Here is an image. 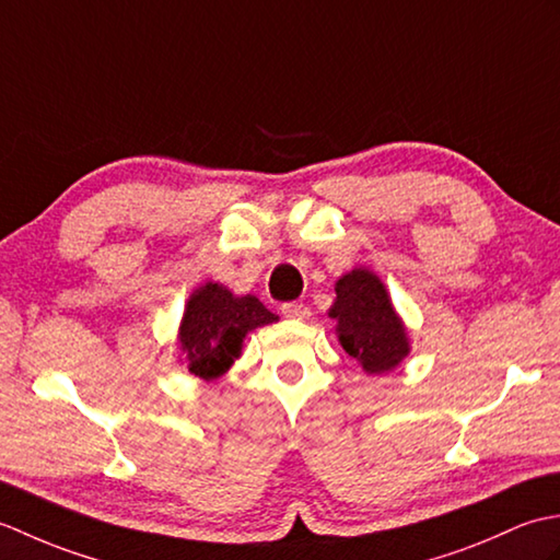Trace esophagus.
<instances>
[{
    "mask_svg": "<svg viewBox=\"0 0 560 560\" xmlns=\"http://www.w3.org/2000/svg\"><path fill=\"white\" fill-rule=\"evenodd\" d=\"M281 313L287 315V317H291V319H307L311 317V307H307L305 303H283L281 305Z\"/></svg>",
    "mask_w": 560,
    "mask_h": 560,
    "instance_id": "esophagus-1",
    "label": "esophagus"
}]
</instances>
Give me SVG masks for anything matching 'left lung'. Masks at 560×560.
Returning a JSON list of instances; mask_svg holds the SVG:
<instances>
[{
	"instance_id": "left-lung-1",
	"label": "left lung",
	"mask_w": 560,
	"mask_h": 560,
	"mask_svg": "<svg viewBox=\"0 0 560 560\" xmlns=\"http://www.w3.org/2000/svg\"><path fill=\"white\" fill-rule=\"evenodd\" d=\"M329 315L337 319L343 351L363 365L365 373H385L409 353L404 331L389 295L375 273L353 269L337 281V301Z\"/></svg>"
}]
</instances>
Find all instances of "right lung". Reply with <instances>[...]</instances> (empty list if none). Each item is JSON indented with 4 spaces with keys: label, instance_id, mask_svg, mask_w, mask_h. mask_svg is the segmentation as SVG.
<instances>
[{
    "label": "right lung",
    "instance_id": "right-lung-1",
    "mask_svg": "<svg viewBox=\"0 0 560 560\" xmlns=\"http://www.w3.org/2000/svg\"><path fill=\"white\" fill-rule=\"evenodd\" d=\"M279 319L255 295H233L219 283H207L189 295L180 343L187 353L189 373L213 380L229 371L241 355L249 329Z\"/></svg>",
    "mask_w": 560,
    "mask_h": 560
}]
</instances>
